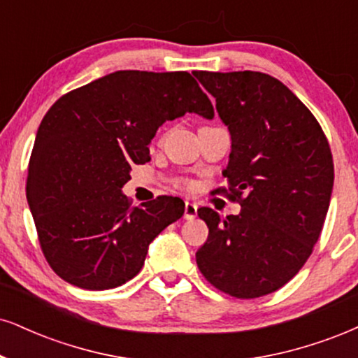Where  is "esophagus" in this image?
Returning a JSON list of instances; mask_svg holds the SVG:
<instances>
[{
	"label": "esophagus",
	"instance_id": "obj_1",
	"mask_svg": "<svg viewBox=\"0 0 358 358\" xmlns=\"http://www.w3.org/2000/svg\"><path fill=\"white\" fill-rule=\"evenodd\" d=\"M196 215H197V204L196 202L186 201V204H184V219L192 220Z\"/></svg>",
	"mask_w": 358,
	"mask_h": 358
}]
</instances>
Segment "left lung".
Returning a JSON list of instances; mask_svg holds the SVG:
<instances>
[{"mask_svg": "<svg viewBox=\"0 0 358 358\" xmlns=\"http://www.w3.org/2000/svg\"><path fill=\"white\" fill-rule=\"evenodd\" d=\"M192 74L214 96L231 134L222 174L241 201V213L226 219L197 209L209 227L197 267L232 297H262L292 279L319 241L334 187L332 152L314 114L279 79L259 71Z\"/></svg>", "mask_w": 358, "mask_h": 358, "instance_id": "1", "label": "left lung"}]
</instances>
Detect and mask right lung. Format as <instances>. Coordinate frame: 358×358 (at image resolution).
Returning <instances> with one entry per match:
<instances>
[{
  "mask_svg": "<svg viewBox=\"0 0 358 358\" xmlns=\"http://www.w3.org/2000/svg\"><path fill=\"white\" fill-rule=\"evenodd\" d=\"M214 108L186 71H116L61 96L43 117L29 157L26 199L52 271L106 290L144 266L149 244L182 217L179 197L131 207L122 186L148 162L159 126Z\"/></svg>",
  "mask_w": 358,
  "mask_h": 358,
  "instance_id": "right-lung-1",
  "label": "right lung"
}]
</instances>
